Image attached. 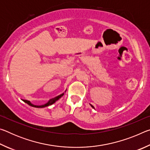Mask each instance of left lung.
I'll return each mask as SVG.
<instances>
[{"instance_id": "left-lung-1", "label": "left lung", "mask_w": 150, "mask_h": 150, "mask_svg": "<svg viewBox=\"0 0 150 150\" xmlns=\"http://www.w3.org/2000/svg\"><path fill=\"white\" fill-rule=\"evenodd\" d=\"M92 107H93V106H92ZM93 108H94V107H93Z\"/></svg>"}]
</instances>
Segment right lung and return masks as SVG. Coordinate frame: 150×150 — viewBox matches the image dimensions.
Returning a JSON list of instances; mask_svg holds the SVG:
<instances>
[{
  "label": "right lung",
  "mask_w": 150,
  "mask_h": 150,
  "mask_svg": "<svg viewBox=\"0 0 150 150\" xmlns=\"http://www.w3.org/2000/svg\"><path fill=\"white\" fill-rule=\"evenodd\" d=\"M63 95H64V93H62V95H58V96H55V97H54V98H51L49 102H48L47 103L45 104V105H41V106H36V105H32V104H31V103H30V101L27 100H23V101H24V102L26 103H27L28 105H29L30 106H34V107H36V108H44V107H45V106H49V105H52V104H54V103L55 102V101L57 100L58 99H59V98L62 97V96Z\"/></svg>",
  "instance_id": "add662e5"
}]
</instances>
